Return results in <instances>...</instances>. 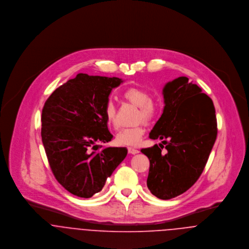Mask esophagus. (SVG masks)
Returning <instances> with one entry per match:
<instances>
[{
    "instance_id": "obj_1",
    "label": "esophagus",
    "mask_w": 249,
    "mask_h": 249,
    "mask_svg": "<svg viewBox=\"0 0 249 249\" xmlns=\"http://www.w3.org/2000/svg\"><path fill=\"white\" fill-rule=\"evenodd\" d=\"M127 149H128V153H130V154H137V153H139V150L134 148V147H128Z\"/></svg>"
}]
</instances>
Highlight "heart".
Instances as JSON below:
<instances>
[{"instance_id":"heart-1","label":"heart","mask_w":249,"mask_h":249,"mask_svg":"<svg viewBox=\"0 0 249 249\" xmlns=\"http://www.w3.org/2000/svg\"><path fill=\"white\" fill-rule=\"evenodd\" d=\"M124 98L136 107H140L138 121L143 120L145 122H150L155 117L157 113V107L152 102V97L148 91L140 87H130L124 92ZM105 117L109 126H117L116 107L112 102H108L105 107ZM143 134L144 127L142 124H139L135 126L121 129L117 133L115 140L120 145L133 146L140 142Z\"/></svg>"}]
</instances>
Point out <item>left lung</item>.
I'll use <instances>...</instances> for the list:
<instances>
[{"label":"left lung","mask_w":249,"mask_h":249,"mask_svg":"<svg viewBox=\"0 0 249 249\" xmlns=\"http://www.w3.org/2000/svg\"><path fill=\"white\" fill-rule=\"evenodd\" d=\"M163 96V114L149 138L165 141L141 151L149 159L148 190L166 200L185 193L199 178L217 128L212 100L188 77L179 76L168 82ZM163 148L167 149L165 154Z\"/></svg>","instance_id":"8db88e82"}]
</instances>
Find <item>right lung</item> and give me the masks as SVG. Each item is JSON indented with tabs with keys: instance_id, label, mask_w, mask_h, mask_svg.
Here are the masks:
<instances>
[{
	"instance_id": "obj_1",
	"label": "right lung",
	"mask_w": 249,
	"mask_h": 249,
	"mask_svg": "<svg viewBox=\"0 0 249 249\" xmlns=\"http://www.w3.org/2000/svg\"><path fill=\"white\" fill-rule=\"evenodd\" d=\"M119 77L78 73L59 86L42 109V142L52 172L72 195L89 198L101 192L127 154L125 147H103L113 138L105 107Z\"/></svg>"
}]
</instances>
